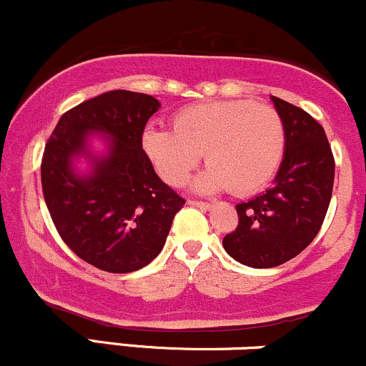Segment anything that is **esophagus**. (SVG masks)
Returning a JSON list of instances; mask_svg holds the SVG:
<instances>
[{
	"label": "esophagus",
	"instance_id": "1",
	"mask_svg": "<svg viewBox=\"0 0 366 366\" xmlns=\"http://www.w3.org/2000/svg\"><path fill=\"white\" fill-rule=\"evenodd\" d=\"M187 204H191V207H196V208H201V209H209V208H212V203H207V201L189 199Z\"/></svg>",
	"mask_w": 366,
	"mask_h": 366
}]
</instances>
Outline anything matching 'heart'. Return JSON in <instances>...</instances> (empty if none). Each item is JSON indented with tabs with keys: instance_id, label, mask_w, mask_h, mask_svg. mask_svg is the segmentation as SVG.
Segmentation results:
<instances>
[{
	"instance_id": "b5f03b06",
	"label": "heart",
	"mask_w": 366,
	"mask_h": 366,
	"mask_svg": "<svg viewBox=\"0 0 366 366\" xmlns=\"http://www.w3.org/2000/svg\"><path fill=\"white\" fill-rule=\"evenodd\" d=\"M142 149L157 174L180 186L199 162L209 163L194 180L201 192L229 187L249 194L279 170L285 153V124L270 104L247 99L192 104L174 115V129L148 125Z\"/></svg>"
}]
</instances>
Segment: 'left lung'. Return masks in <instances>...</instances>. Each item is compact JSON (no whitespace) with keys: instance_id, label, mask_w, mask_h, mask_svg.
Here are the masks:
<instances>
[{"instance_id":"obj_1","label":"left lung","mask_w":366,"mask_h":366,"mask_svg":"<svg viewBox=\"0 0 366 366\" xmlns=\"http://www.w3.org/2000/svg\"><path fill=\"white\" fill-rule=\"evenodd\" d=\"M285 124V153L274 186L236 204L239 224L225 251L253 268L279 267L317 237L329 209L335 162L325 130L300 107L272 96Z\"/></svg>"}]
</instances>
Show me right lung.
<instances>
[{
  "label": "right lung",
  "instance_id": "right-lung-1",
  "mask_svg": "<svg viewBox=\"0 0 366 366\" xmlns=\"http://www.w3.org/2000/svg\"><path fill=\"white\" fill-rule=\"evenodd\" d=\"M159 108L153 96L110 91L65 112L41 162L46 207L58 234L99 270L129 274L153 262L186 199L158 177L142 149V130ZM89 132L112 136L111 153L79 178L69 163Z\"/></svg>",
  "mask_w": 366,
  "mask_h": 366
}]
</instances>
